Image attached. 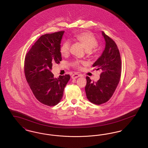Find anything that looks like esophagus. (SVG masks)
I'll return each instance as SVG.
<instances>
[{"instance_id":"obj_1","label":"esophagus","mask_w":148,"mask_h":148,"mask_svg":"<svg viewBox=\"0 0 148 148\" xmlns=\"http://www.w3.org/2000/svg\"><path fill=\"white\" fill-rule=\"evenodd\" d=\"M81 75L80 74H78L77 73H74L73 75H71V78L72 79H77V77H80Z\"/></svg>"}]
</instances>
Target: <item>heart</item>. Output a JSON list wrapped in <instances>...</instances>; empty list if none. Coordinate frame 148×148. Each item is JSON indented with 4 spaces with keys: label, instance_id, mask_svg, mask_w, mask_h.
Masks as SVG:
<instances>
[{
    "label": "heart",
    "instance_id": "obj_1",
    "mask_svg": "<svg viewBox=\"0 0 148 148\" xmlns=\"http://www.w3.org/2000/svg\"><path fill=\"white\" fill-rule=\"evenodd\" d=\"M74 39L80 42L86 51H91L93 49L97 48L98 45V40L94 35L89 32H85L78 33L74 36ZM69 42L67 41L64 42L60 46V51L61 54L63 56H66L69 54ZM84 64V62L75 60L71 63V65L75 68H81V65Z\"/></svg>",
    "mask_w": 148,
    "mask_h": 148
}]
</instances>
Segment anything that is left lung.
Returning <instances> with one entry per match:
<instances>
[{
	"label": "left lung",
	"instance_id": "1",
	"mask_svg": "<svg viewBox=\"0 0 148 148\" xmlns=\"http://www.w3.org/2000/svg\"><path fill=\"white\" fill-rule=\"evenodd\" d=\"M106 47L101 56L93 64V67L103 71L97 82L86 77L85 88L87 99L93 104L100 105L108 101L114 94L121 76V62L116 43L102 32Z\"/></svg>",
	"mask_w": 148,
	"mask_h": 148
}]
</instances>
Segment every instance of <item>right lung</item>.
Returning a JSON list of instances; mask_svg holds the SVG:
<instances>
[{"label":"right lung","mask_w":148,"mask_h":148,"mask_svg":"<svg viewBox=\"0 0 148 148\" xmlns=\"http://www.w3.org/2000/svg\"><path fill=\"white\" fill-rule=\"evenodd\" d=\"M64 32L41 36L25 56L24 73L35 98L43 104L54 106L62 99L69 75L54 77L53 64L62 61L60 43Z\"/></svg>","instance_id":"obj_1"}]
</instances>
